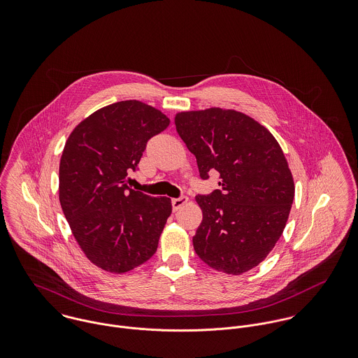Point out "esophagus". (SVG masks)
Wrapping results in <instances>:
<instances>
[{
  "label": "esophagus",
  "instance_id": "34e87169",
  "mask_svg": "<svg viewBox=\"0 0 358 358\" xmlns=\"http://www.w3.org/2000/svg\"><path fill=\"white\" fill-rule=\"evenodd\" d=\"M187 201H189V199H187L186 196H182V197H179V199H173V200H172V209L176 212L178 209H180Z\"/></svg>",
  "mask_w": 358,
  "mask_h": 358
}]
</instances>
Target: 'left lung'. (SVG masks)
<instances>
[{"instance_id":"1","label":"left lung","mask_w":358,"mask_h":358,"mask_svg":"<svg viewBox=\"0 0 358 358\" xmlns=\"http://www.w3.org/2000/svg\"><path fill=\"white\" fill-rule=\"evenodd\" d=\"M175 125L201 179L220 175L219 190L196 197L203 210L196 254L226 274L254 268L280 240L295 196L278 142L250 115L220 107L178 113Z\"/></svg>"}]
</instances>
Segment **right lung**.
Wrapping results in <instances>:
<instances>
[{
  "label": "right lung",
  "mask_w": 358,
  "mask_h": 358,
  "mask_svg": "<svg viewBox=\"0 0 358 358\" xmlns=\"http://www.w3.org/2000/svg\"><path fill=\"white\" fill-rule=\"evenodd\" d=\"M169 125L139 101L113 103L70 134L59 165V201L85 256L108 273H127L155 254L171 199L128 187V173L154 135Z\"/></svg>",
  "instance_id": "add662e5"
}]
</instances>
